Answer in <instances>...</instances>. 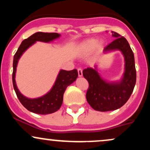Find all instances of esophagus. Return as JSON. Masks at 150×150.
<instances>
[{"label": "esophagus", "mask_w": 150, "mask_h": 150, "mask_svg": "<svg viewBox=\"0 0 150 150\" xmlns=\"http://www.w3.org/2000/svg\"><path fill=\"white\" fill-rule=\"evenodd\" d=\"M77 73H78L79 77L82 76V70L81 69V68H78V69H77Z\"/></svg>", "instance_id": "34e87169"}]
</instances>
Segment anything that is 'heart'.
I'll return each mask as SVG.
<instances>
[{"mask_svg":"<svg viewBox=\"0 0 150 150\" xmlns=\"http://www.w3.org/2000/svg\"><path fill=\"white\" fill-rule=\"evenodd\" d=\"M103 47V43H98L97 39H89L84 41L80 44L79 46V50L82 53H89L96 48L98 51H100Z\"/></svg>","mask_w":150,"mask_h":150,"instance_id":"b5f03b06","label":"heart"}]
</instances>
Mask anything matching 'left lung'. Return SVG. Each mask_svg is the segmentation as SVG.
Returning a JSON list of instances; mask_svg holds the SVG:
<instances>
[{
  "instance_id": "8db88e82",
  "label": "left lung",
  "mask_w": 150,
  "mask_h": 150,
  "mask_svg": "<svg viewBox=\"0 0 150 150\" xmlns=\"http://www.w3.org/2000/svg\"><path fill=\"white\" fill-rule=\"evenodd\" d=\"M112 32L115 39L104 48V52L108 53L119 50L125 60V71L119 82H108L99 75L95 68H87L83 70V76L88 81L89 88L86 98L87 102L96 111H109L123 106L132 93L136 82L135 58L128 41L119 34Z\"/></svg>"
}]
</instances>
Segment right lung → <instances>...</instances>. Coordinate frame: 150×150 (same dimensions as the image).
Returning <instances> with one entry per match:
<instances>
[{
	"mask_svg": "<svg viewBox=\"0 0 150 150\" xmlns=\"http://www.w3.org/2000/svg\"><path fill=\"white\" fill-rule=\"evenodd\" d=\"M58 33H45V32H37L32 34L30 37L22 41L18 51L15 53L13 58V87L17 94L18 99L21 104L27 108L28 111L38 114H49L57 111L61 108L63 99L64 94L67 87L71 85L76 80L78 73L76 69L73 70H61L58 73L57 78L54 85L49 92L46 93L42 97L30 99L25 97L20 93L17 87L15 82V73H16L17 65L20 58L23 53L30 46L36 42H50L60 37Z\"/></svg>",
	"mask_w": 150,
	"mask_h": 150,
	"instance_id": "add662e5",
	"label": "right lung"
}]
</instances>
